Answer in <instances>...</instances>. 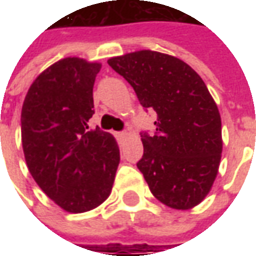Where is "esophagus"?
<instances>
[{"instance_id":"1","label":"esophagus","mask_w":256,"mask_h":256,"mask_svg":"<svg viewBox=\"0 0 256 256\" xmlns=\"http://www.w3.org/2000/svg\"><path fill=\"white\" fill-rule=\"evenodd\" d=\"M116 137H118V140L120 141V142H123V141H126V138H128V133L120 132V133H116Z\"/></svg>"}]
</instances>
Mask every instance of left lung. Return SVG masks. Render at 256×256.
Wrapping results in <instances>:
<instances>
[{"label":"left lung","mask_w":256,"mask_h":256,"mask_svg":"<svg viewBox=\"0 0 256 256\" xmlns=\"http://www.w3.org/2000/svg\"><path fill=\"white\" fill-rule=\"evenodd\" d=\"M155 110L156 134H142L137 163L150 192L174 210H190L208 194L220 170L222 126L216 102L194 70L172 54L137 50L108 60Z\"/></svg>","instance_id":"left-lung-1"}]
</instances>
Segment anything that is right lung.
I'll return each mask as SVG.
<instances>
[{"instance_id":"1","label":"right lung","mask_w":256,"mask_h":256,"mask_svg":"<svg viewBox=\"0 0 256 256\" xmlns=\"http://www.w3.org/2000/svg\"><path fill=\"white\" fill-rule=\"evenodd\" d=\"M101 63L66 58L31 84L22 108V145L28 172L48 198L71 214L110 198L120 154L115 137L89 128Z\"/></svg>"}]
</instances>
